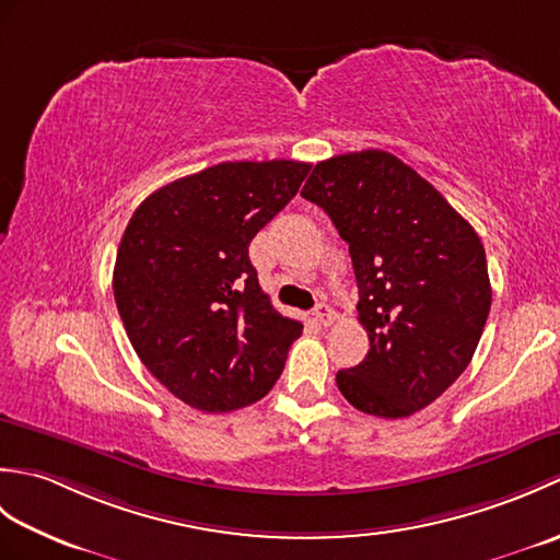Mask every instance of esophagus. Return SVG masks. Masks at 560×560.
Returning <instances> with one entry per match:
<instances>
[{"mask_svg": "<svg viewBox=\"0 0 560 560\" xmlns=\"http://www.w3.org/2000/svg\"><path fill=\"white\" fill-rule=\"evenodd\" d=\"M315 319H317V323L319 325H331V323H335V317H337V313H335V307H331V305H327V303H317L315 305Z\"/></svg>", "mask_w": 560, "mask_h": 560, "instance_id": "obj_1", "label": "esophagus"}]
</instances>
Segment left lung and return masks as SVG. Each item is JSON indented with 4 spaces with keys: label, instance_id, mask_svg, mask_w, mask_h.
Here are the masks:
<instances>
[{
    "label": "left lung",
    "instance_id": "left-lung-1",
    "mask_svg": "<svg viewBox=\"0 0 560 560\" xmlns=\"http://www.w3.org/2000/svg\"><path fill=\"white\" fill-rule=\"evenodd\" d=\"M301 195L349 243L359 323L371 349L337 373L355 409L407 419L469 365L491 311L486 253L469 221L387 151L341 153L315 165Z\"/></svg>",
    "mask_w": 560,
    "mask_h": 560
}]
</instances>
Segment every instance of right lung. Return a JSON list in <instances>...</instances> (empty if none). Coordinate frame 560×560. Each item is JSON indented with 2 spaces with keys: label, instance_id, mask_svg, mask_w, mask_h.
<instances>
[{
  "label": "right lung",
  "instance_id": "1",
  "mask_svg": "<svg viewBox=\"0 0 560 560\" xmlns=\"http://www.w3.org/2000/svg\"><path fill=\"white\" fill-rule=\"evenodd\" d=\"M311 163L229 161L149 195L117 247L113 291L137 355L189 407L223 413L277 383L299 319L273 311L247 247Z\"/></svg>",
  "mask_w": 560,
  "mask_h": 560
}]
</instances>
